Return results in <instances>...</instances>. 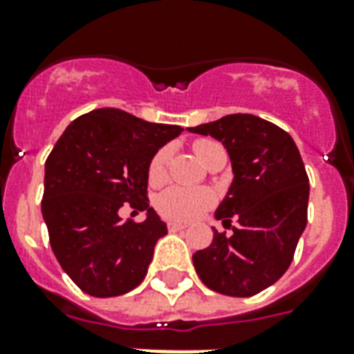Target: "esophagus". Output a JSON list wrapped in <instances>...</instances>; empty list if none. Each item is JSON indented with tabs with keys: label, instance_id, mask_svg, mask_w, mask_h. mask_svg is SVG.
Here are the masks:
<instances>
[{
	"label": "esophagus",
	"instance_id": "esophagus-1",
	"mask_svg": "<svg viewBox=\"0 0 354 354\" xmlns=\"http://www.w3.org/2000/svg\"><path fill=\"white\" fill-rule=\"evenodd\" d=\"M167 227H169V232H182V230L187 227V224H182V222H169Z\"/></svg>",
	"mask_w": 354,
	"mask_h": 354
}]
</instances>
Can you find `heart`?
<instances>
[{
    "label": "heart",
    "mask_w": 354,
    "mask_h": 354,
    "mask_svg": "<svg viewBox=\"0 0 354 354\" xmlns=\"http://www.w3.org/2000/svg\"><path fill=\"white\" fill-rule=\"evenodd\" d=\"M194 154L198 156L200 161L205 163L211 154L221 150L222 147L209 139H200L193 145ZM171 160V149L163 147L154 154L149 167V176L152 182H161L167 174V165ZM211 204V194L205 191H196V189L185 187H171L165 193H161L156 200V207L161 215L171 221H193L202 211Z\"/></svg>",
    "instance_id": "heart-1"
}]
</instances>
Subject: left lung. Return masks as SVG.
<instances>
[{
  "label": "left lung",
  "mask_w": 354,
  "mask_h": 354,
  "mask_svg": "<svg viewBox=\"0 0 354 354\" xmlns=\"http://www.w3.org/2000/svg\"><path fill=\"white\" fill-rule=\"evenodd\" d=\"M218 139L230 154L233 182L215 216L239 226L218 233L193 255L196 274L207 288L250 297L274 285L290 266L307 226L308 176L294 139L277 124L232 113L187 128Z\"/></svg>",
  "instance_id": "obj_1"
}]
</instances>
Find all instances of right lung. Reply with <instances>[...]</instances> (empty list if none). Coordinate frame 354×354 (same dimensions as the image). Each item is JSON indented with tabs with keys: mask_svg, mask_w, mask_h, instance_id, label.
<instances>
[{
	"mask_svg": "<svg viewBox=\"0 0 354 354\" xmlns=\"http://www.w3.org/2000/svg\"><path fill=\"white\" fill-rule=\"evenodd\" d=\"M183 132L118 108H99L69 124L46 161L41 215L53 253L80 290L113 297L145 279L167 224L149 205V167ZM130 203L143 223H122Z\"/></svg>",
	"mask_w": 354,
	"mask_h": 354,
	"instance_id": "1",
	"label": "right lung"
}]
</instances>
